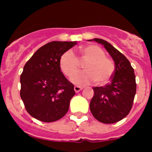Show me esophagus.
I'll return each mask as SVG.
<instances>
[{
    "mask_svg": "<svg viewBox=\"0 0 152 152\" xmlns=\"http://www.w3.org/2000/svg\"><path fill=\"white\" fill-rule=\"evenodd\" d=\"M83 88H81V87H79V86H75V88H74V90H75V91L76 93L79 92L80 91H81Z\"/></svg>",
    "mask_w": 152,
    "mask_h": 152,
    "instance_id": "esophagus-1",
    "label": "esophagus"
}]
</instances>
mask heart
<instances>
[{"label": "heart", "instance_id": "heart-1", "mask_svg": "<svg viewBox=\"0 0 152 152\" xmlns=\"http://www.w3.org/2000/svg\"><path fill=\"white\" fill-rule=\"evenodd\" d=\"M80 61L85 62V72L74 77L72 80L75 84L84 85L96 81L98 84H105L113 75L114 63L110 58L106 57L104 51L97 45L81 47ZM59 63L61 71L68 77H74L80 69V61L72 50L63 53Z\"/></svg>", "mask_w": 152, "mask_h": 152}]
</instances>
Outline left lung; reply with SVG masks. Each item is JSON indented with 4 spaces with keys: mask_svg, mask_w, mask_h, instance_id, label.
<instances>
[{
    "mask_svg": "<svg viewBox=\"0 0 152 152\" xmlns=\"http://www.w3.org/2000/svg\"><path fill=\"white\" fill-rule=\"evenodd\" d=\"M93 40L104 45L115 62V71L107 85L93 88L94 95L90 103L91 112L101 123H117L129 113L132 107L136 92L134 69L126 56L108 42L101 39Z\"/></svg>",
    "mask_w": 152,
    "mask_h": 152,
    "instance_id": "left-lung-1",
    "label": "left lung"
}]
</instances>
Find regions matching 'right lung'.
<instances>
[{
    "instance_id": "obj_1",
    "label": "right lung",
    "mask_w": 152,
    "mask_h": 152,
    "mask_svg": "<svg viewBox=\"0 0 152 152\" xmlns=\"http://www.w3.org/2000/svg\"><path fill=\"white\" fill-rule=\"evenodd\" d=\"M76 42L53 41L35 52L20 75V97L29 115L45 123L67 113L75 94L74 84L61 72L60 58Z\"/></svg>"
}]
</instances>
